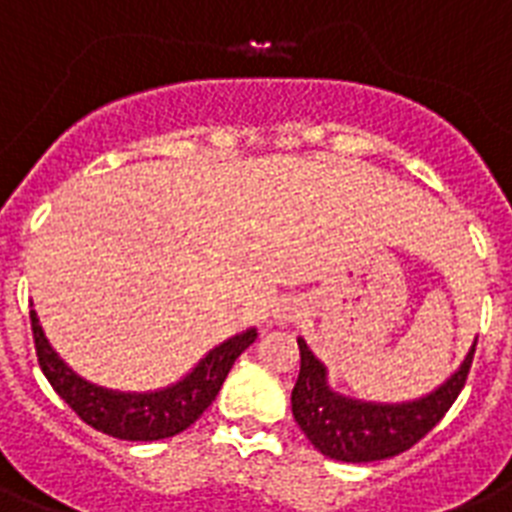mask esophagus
Here are the masks:
<instances>
[{
  "label": "esophagus",
  "mask_w": 512,
  "mask_h": 512,
  "mask_svg": "<svg viewBox=\"0 0 512 512\" xmlns=\"http://www.w3.org/2000/svg\"><path fill=\"white\" fill-rule=\"evenodd\" d=\"M279 319H281V321H289V316H287V313H284V316H279Z\"/></svg>",
  "instance_id": "34e87169"
}]
</instances>
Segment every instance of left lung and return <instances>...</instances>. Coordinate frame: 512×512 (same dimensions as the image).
I'll return each mask as SVG.
<instances>
[{"instance_id":"1","label":"left lung","mask_w":512,"mask_h":512,"mask_svg":"<svg viewBox=\"0 0 512 512\" xmlns=\"http://www.w3.org/2000/svg\"><path fill=\"white\" fill-rule=\"evenodd\" d=\"M297 345L300 374L292 388V414L308 441L324 457L340 462L388 460L412 449L452 409L476 353L473 345L460 369L430 396L406 404H369L335 393L327 385V366L313 356L303 337H297Z\"/></svg>"}]
</instances>
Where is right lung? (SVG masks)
<instances>
[{
  "mask_svg": "<svg viewBox=\"0 0 512 512\" xmlns=\"http://www.w3.org/2000/svg\"><path fill=\"white\" fill-rule=\"evenodd\" d=\"M36 358L52 390L82 417L90 428L122 441H159L191 428L223 388L233 361L257 340L255 329L225 340L201 358L183 380L154 393H119L98 388L71 372L44 337L36 311H31Z\"/></svg>",
  "mask_w": 512,
  "mask_h": 512,
  "instance_id": "add662e5",
  "label": "right lung"
}]
</instances>
